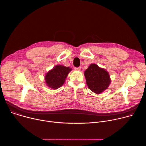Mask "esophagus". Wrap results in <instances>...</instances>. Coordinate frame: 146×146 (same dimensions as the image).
I'll return each mask as SVG.
<instances>
[{
	"label": "esophagus",
	"mask_w": 146,
	"mask_h": 146,
	"mask_svg": "<svg viewBox=\"0 0 146 146\" xmlns=\"http://www.w3.org/2000/svg\"><path fill=\"white\" fill-rule=\"evenodd\" d=\"M75 69H76V70L80 71V70H81V68H80V67H79V68H75Z\"/></svg>",
	"instance_id": "obj_1"
}]
</instances>
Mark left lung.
Wrapping results in <instances>:
<instances>
[{
	"mask_svg": "<svg viewBox=\"0 0 146 146\" xmlns=\"http://www.w3.org/2000/svg\"><path fill=\"white\" fill-rule=\"evenodd\" d=\"M86 83L93 92L100 94L108 88L111 83L109 73L96 64H91L84 72Z\"/></svg>",
	"mask_w": 146,
	"mask_h": 146,
	"instance_id": "8db88e82",
	"label": "left lung"
}]
</instances>
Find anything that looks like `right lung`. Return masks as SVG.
Listing matches in <instances>:
<instances>
[{
  "mask_svg": "<svg viewBox=\"0 0 146 146\" xmlns=\"http://www.w3.org/2000/svg\"><path fill=\"white\" fill-rule=\"evenodd\" d=\"M72 70L69 67L56 65L45 75L46 85L52 90H56L63 86L69 73Z\"/></svg>",
  "mask_w": 146,
  "mask_h": 146,
  "instance_id": "1",
  "label": "right lung"
}]
</instances>
